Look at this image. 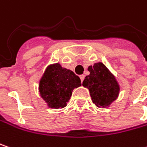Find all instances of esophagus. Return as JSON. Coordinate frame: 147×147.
Returning a JSON list of instances; mask_svg holds the SVG:
<instances>
[{
    "mask_svg": "<svg viewBox=\"0 0 147 147\" xmlns=\"http://www.w3.org/2000/svg\"><path fill=\"white\" fill-rule=\"evenodd\" d=\"M79 77H80V79H81V81L83 82V81H84V74H82V75H80Z\"/></svg>",
    "mask_w": 147,
    "mask_h": 147,
    "instance_id": "esophagus-1",
    "label": "esophagus"
}]
</instances>
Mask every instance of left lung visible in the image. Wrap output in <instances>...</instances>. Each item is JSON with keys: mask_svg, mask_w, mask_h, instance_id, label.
I'll return each mask as SVG.
<instances>
[{"mask_svg": "<svg viewBox=\"0 0 147 147\" xmlns=\"http://www.w3.org/2000/svg\"><path fill=\"white\" fill-rule=\"evenodd\" d=\"M90 74L86 76L83 86L88 88L92 102L97 107L109 106L119 93V85L116 78L102 63L89 66Z\"/></svg>", "mask_w": 147, "mask_h": 147, "instance_id": "1", "label": "left lung"}]
</instances>
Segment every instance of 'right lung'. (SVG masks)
I'll return each instance as SVG.
<instances>
[{
  "label": "right lung",
  "mask_w": 147,
  "mask_h": 147,
  "mask_svg": "<svg viewBox=\"0 0 147 147\" xmlns=\"http://www.w3.org/2000/svg\"><path fill=\"white\" fill-rule=\"evenodd\" d=\"M81 80L73 71L56 63L47 68L40 81V93L49 107L63 108L67 105L74 88Z\"/></svg>",
  "instance_id": "add662e5"
}]
</instances>
